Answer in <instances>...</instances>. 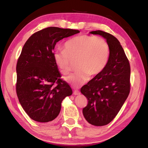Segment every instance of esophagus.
<instances>
[{"instance_id":"1","label":"esophagus","mask_w":148,"mask_h":148,"mask_svg":"<svg viewBox=\"0 0 148 148\" xmlns=\"http://www.w3.org/2000/svg\"><path fill=\"white\" fill-rule=\"evenodd\" d=\"M73 95H80V92L78 90H75L73 91Z\"/></svg>"}]
</instances>
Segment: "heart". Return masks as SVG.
<instances>
[{
  "mask_svg": "<svg viewBox=\"0 0 148 148\" xmlns=\"http://www.w3.org/2000/svg\"><path fill=\"white\" fill-rule=\"evenodd\" d=\"M64 49L53 53L55 64L62 74L71 70V59H78L79 70L67 76L65 81L75 86L86 83L90 76L95 77L104 70L110 56L109 44L101 37L87 34L79 35L67 41Z\"/></svg>",
  "mask_w": 148,
  "mask_h": 148,
  "instance_id": "heart-1",
  "label": "heart"
}]
</instances>
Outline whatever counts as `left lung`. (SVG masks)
Wrapping results in <instances>:
<instances>
[{"instance_id": "obj_1", "label": "left lung", "mask_w": 148, "mask_h": 148, "mask_svg": "<svg viewBox=\"0 0 148 148\" xmlns=\"http://www.w3.org/2000/svg\"><path fill=\"white\" fill-rule=\"evenodd\" d=\"M106 39L109 59L104 70L81 88L88 105L83 109L87 122L95 126L107 125L117 115L130 90V66L119 40L101 30L91 31Z\"/></svg>"}]
</instances>
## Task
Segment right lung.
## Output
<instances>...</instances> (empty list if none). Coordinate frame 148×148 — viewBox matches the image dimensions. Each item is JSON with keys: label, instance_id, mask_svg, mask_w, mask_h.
Instances as JSON below:
<instances>
[{"label": "right lung", "instance_id": "add662e5", "mask_svg": "<svg viewBox=\"0 0 148 148\" xmlns=\"http://www.w3.org/2000/svg\"><path fill=\"white\" fill-rule=\"evenodd\" d=\"M79 33L49 27L31 36L23 46L16 64V91L20 104L33 120L51 122L59 114L62 101L72 95L69 84L60 78L53 50L60 40Z\"/></svg>", "mask_w": 148, "mask_h": 148}]
</instances>
